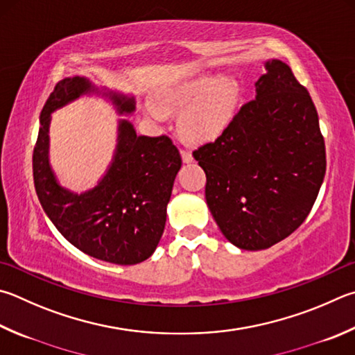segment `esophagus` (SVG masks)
Here are the masks:
<instances>
[{"label":"esophagus","mask_w":355,"mask_h":355,"mask_svg":"<svg viewBox=\"0 0 355 355\" xmlns=\"http://www.w3.org/2000/svg\"><path fill=\"white\" fill-rule=\"evenodd\" d=\"M182 158H183V163H191L192 159H194V157H192V153L189 152V150H184V149H182Z\"/></svg>","instance_id":"obj_1"}]
</instances>
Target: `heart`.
Instances as JSON below:
<instances>
[{"label":"heart","instance_id":"b5f03b06","mask_svg":"<svg viewBox=\"0 0 355 355\" xmlns=\"http://www.w3.org/2000/svg\"><path fill=\"white\" fill-rule=\"evenodd\" d=\"M241 98V87L234 77L196 76L171 82L153 93L146 102L144 113L150 121L163 124L167 112L178 110L177 127L192 143L216 139L233 121Z\"/></svg>","mask_w":355,"mask_h":355}]
</instances>
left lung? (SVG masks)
Segmentation results:
<instances>
[{
  "label": "left lung",
  "mask_w": 355,
  "mask_h": 355,
  "mask_svg": "<svg viewBox=\"0 0 355 355\" xmlns=\"http://www.w3.org/2000/svg\"><path fill=\"white\" fill-rule=\"evenodd\" d=\"M192 155L206 173V203L218 228L250 251L270 248L306 220L326 173L317 108L276 59L266 62L256 99Z\"/></svg>",
  "instance_id": "1"
}]
</instances>
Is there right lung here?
Wrapping results in <instances>:
<instances>
[{
  "mask_svg": "<svg viewBox=\"0 0 355 355\" xmlns=\"http://www.w3.org/2000/svg\"><path fill=\"white\" fill-rule=\"evenodd\" d=\"M92 93L110 99L119 114L135 112L133 96L99 89L80 76L60 80L40 114L32 155L35 191L51 222L76 248L96 259L133 266L150 257L163 236L182 157L169 137H138L132 122L121 119L112 164L98 186L82 194L63 188L49 166L51 113Z\"/></svg>",
  "mask_w": 355,
  "mask_h": 355,
  "instance_id": "1",
  "label": "right lung"
}]
</instances>
